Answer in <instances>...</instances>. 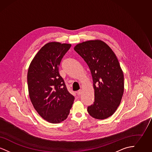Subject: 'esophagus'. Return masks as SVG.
<instances>
[{
  "label": "esophagus",
  "instance_id": "obj_1",
  "mask_svg": "<svg viewBox=\"0 0 152 152\" xmlns=\"http://www.w3.org/2000/svg\"><path fill=\"white\" fill-rule=\"evenodd\" d=\"M81 93H82V91L80 89V90H79V91L77 92V94L78 96H80L81 94Z\"/></svg>",
  "mask_w": 152,
  "mask_h": 152
}]
</instances>
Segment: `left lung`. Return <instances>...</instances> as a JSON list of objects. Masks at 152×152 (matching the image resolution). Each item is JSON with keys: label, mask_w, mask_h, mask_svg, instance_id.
Wrapping results in <instances>:
<instances>
[{"label": "left lung", "mask_w": 152, "mask_h": 152, "mask_svg": "<svg viewBox=\"0 0 152 152\" xmlns=\"http://www.w3.org/2000/svg\"><path fill=\"white\" fill-rule=\"evenodd\" d=\"M74 50L86 62L92 76L94 101L87 111L94 118H107L119 106L124 89L123 72L116 55L100 40L78 44Z\"/></svg>", "instance_id": "1"}]
</instances>
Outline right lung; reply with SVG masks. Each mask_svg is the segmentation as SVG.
<instances>
[{"label":"right lung","instance_id":"right-lung-1","mask_svg":"<svg viewBox=\"0 0 152 152\" xmlns=\"http://www.w3.org/2000/svg\"><path fill=\"white\" fill-rule=\"evenodd\" d=\"M71 47L58 42L46 44L29 65L27 83L31 101L39 115L49 123L65 120L75 99L58 72L61 59Z\"/></svg>","mask_w":152,"mask_h":152}]
</instances>
